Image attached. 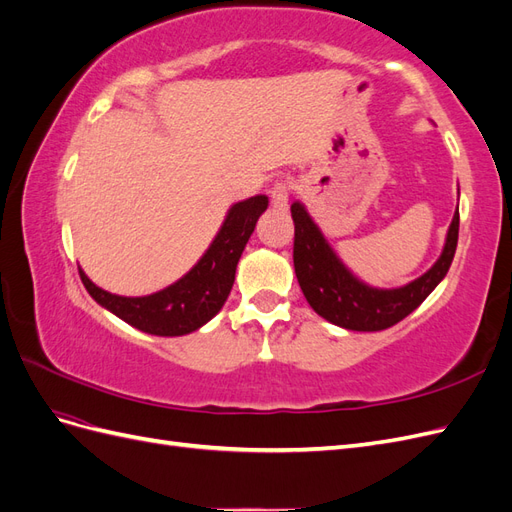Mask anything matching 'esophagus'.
Masks as SVG:
<instances>
[{
  "label": "esophagus",
  "mask_w": 512,
  "mask_h": 512,
  "mask_svg": "<svg viewBox=\"0 0 512 512\" xmlns=\"http://www.w3.org/2000/svg\"><path fill=\"white\" fill-rule=\"evenodd\" d=\"M292 190H294V183L288 177L275 181V185L271 188V205L275 209H286Z\"/></svg>",
  "instance_id": "obj_1"
}]
</instances>
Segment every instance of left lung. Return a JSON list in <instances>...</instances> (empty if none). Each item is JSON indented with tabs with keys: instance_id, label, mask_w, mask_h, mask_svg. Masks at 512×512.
<instances>
[{
	"instance_id": "8db88e82",
	"label": "left lung",
	"mask_w": 512,
	"mask_h": 512,
	"mask_svg": "<svg viewBox=\"0 0 512 512\" xmlns=\"http://www.w3.org/2000/svg\"><path fill=\"white\" fill-rule=\"evenodd\" d=\"M290 211L294 220V273L305 299L318 316L350 331H382L412 314L442 282L457 250L459 211L448 228L442 256L425 275L404 288H369L339 262L299 203H294Z\"/></svg>"
}]
</instances>
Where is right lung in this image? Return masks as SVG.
Instances as JSON below:
<instances>
[{
    "label": "right lung",
    "instance_id": "obj_1",
    "mask_svg": "<svg viewBox=\"0 0 512 512\" xmlns=\"http://www.w3.org/2000/svg\"><path fill=\"white\" fill-rule=\"evenodd\" d=\"M267 205L269 198L262 194L237 203L198 265L173 286L149 297H117L98 288L79 269L81 280L102 307L111 309L115 316L138 331L160 337L192 333L218 314L228 299L232 282H235L237 262Z\"/></svg>",
    "mask_w": 512,
    "mask_h": 512
}]
</instances>
